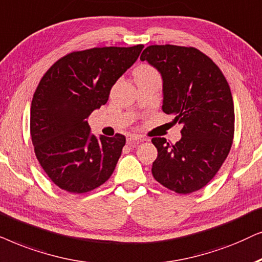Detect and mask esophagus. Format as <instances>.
<instances>
[{"mask_svg":"<svg viewBox=\"0 0 262 262\" xmlns=\"http://www.w3.org/2000/svg\"><path fill=\"white\" fill-rule=\"evenodd\" d=\"M141 140H142V138L140 137V135H137V134L127 135V142H128V144H133V142H139Z\"/></svg>","mask_w":262,"mask_h":262,"instance_id":"obj_1","label":"esophagus"}]
</instances>
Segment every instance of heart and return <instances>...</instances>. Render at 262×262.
I'll use <instances>...</instances> for the list:
<instances>
[{"label": "heart", "instance_id": "1", "mask_svg": "<svg viewBox=\"0 0 262 262\" xmlns=\"http://www.w3.org/2000/svg\"><path fill=\"white\" fill-rule=\"evenodd\" d=\"M148 71H153L151 67H148V66H141V67H139L137 69V72L135 73H144V72H148Z\"/></svg>", "mask_w": 262, "mask_h": 262}]
</instances>
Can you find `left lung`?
<instances>
[{
  "label": "left lung",
  "mask_w": 262,
  "mask_h": 262,
  "mask_svg": "<svg viewBox=\"0 0 262 262\" xmlns=\"http://www.w3.org/2000/svg\"><path fill=\"white\" fill-rule=\"evenodd\" d=\"M140 60L162 74L163 111L183 124L176 144L152 139L158 151L152 175L177 194L193 193L213 179L231 148L235 110L230 86L218 66L195 48L149 45Z\"/></svg>",
  "instance_id": "obj_1"
}]
</instances>
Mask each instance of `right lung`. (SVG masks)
<instances>
[{
    "label": "right lung",
    "mask_w": 262,
    "mask_h": 262,
    "mask_svg": "<svg viewBox=\"0 0 262 262\" xmlns=\"http://www.w3.org/2000/svg\"><path fill=\"white\" fill-rule=\"evenodd\" d=\"M142 48L73 51L40 79L31 104V139L40 166L61 189L87 193L113 175L124 135L96 138L87 118L105 105L111 87L138 60Z\"/></svg>",
    "instance_id": "obj_1"
}]
</instances>
